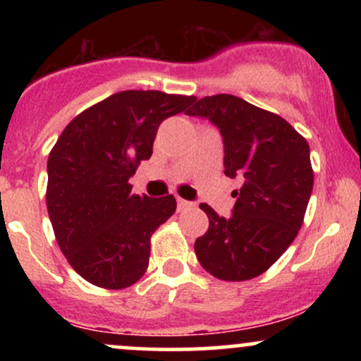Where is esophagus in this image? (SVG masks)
I'll return each instance as SVG.
<instances>
[{
  "label": "esophagus",
  "mask_w": 361,
  "mask_h": 361,
  "mask_svg": "<svg viewBox=\"0 0 361 361\" xmlns=\"http://www.w3.org/2000/svg\"><path fill=\"white\" fill-rule=\"evenodd\" d=\"M176 202H178V210H185V209H190V207H193L192 202H186V200H183V198H180V197L176 198Z\"/></svg>",
  "instance_id": "obj_1"
}]
</instances>
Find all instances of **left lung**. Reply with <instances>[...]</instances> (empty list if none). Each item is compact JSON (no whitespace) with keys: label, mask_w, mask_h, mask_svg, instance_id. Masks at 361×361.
I'll return each mask as SVG.
<instances>
[{"label":"left lung","mask_w":361,"mask_h":361,"mask_svg":"<svg viewBox=\"0 0 361 361\" xmlns=\"http://www.w3.org/2000/svg\"><path fill=\"white\" fill-rule=\"evenodd\" d=\"M186 115L219 127L224 173L243 178L231 217L200 204L209 229L195 241L197 258L219 280L255 279L287 251L304 222L314 185L307 140L280 115L234 94L200 98Z\"/></svg>","instance_id":"obj_1"}]
</instances>
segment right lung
Instances as JSON below:
<instances>
[{"mask_svg": "<svg viewBox=\"0 0 361 361\" xmlns=\"http://www.w3.org/2000/svg\"><path fill=\"white\" fill-rule=\"evenodd\" d=\"M195 100L120 91L76 115L54 144L47 212L62 255L90 283L120 290L146 273L151 235L175 214L176 200L130 193L128 178L151 157L161 122Z\"/></svg>", "mask_w": 361, "mask_h": 361, "instance_id": "add662e5", "label": "right lung"}]
</instances>
